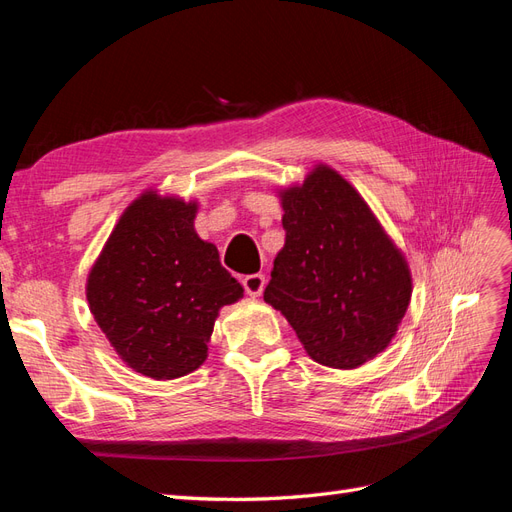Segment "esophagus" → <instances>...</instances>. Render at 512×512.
Wrapping results in <instances>:
<instances>
[{"label":"esophagus","instance_id":"obj_1","mask_svg":"<svg viewBox=\"0 0 512 512\" xmlns=\"http://www.w3.org/2000/svg\"><path fill=\"white\" fill-rule=\"evenodd\" d=\"M265 284H267V280L262 273H252V275L243 277V288L247 294H250V297H260L262 290H265Z\"/></svg>","mask_w":512,"mask_h":512}]
</instances>
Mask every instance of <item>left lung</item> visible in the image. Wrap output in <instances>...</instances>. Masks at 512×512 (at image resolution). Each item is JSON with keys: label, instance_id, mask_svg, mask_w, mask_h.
Instances as JSON below:
<instances>
[{"label": "left lung", "instance_id": "left-lung-1", "mask_svg": "<svg viewBox=\"0 0 512 512\" xmlns=\"http://www.w3.org/2000/svg\"><path fill=\"white\" fill-rule=\"evenodd\" d=\"M286 243L265 301L320 365L354 369L397 333L412 275L363 196L327 164L280 192Z\"/></svg>", "mask_w": 512, "mask_h": 512}]
</instances>
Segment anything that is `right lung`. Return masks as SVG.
I'll use <instances>...</instances> for the list:
<instances>
[{
  "label": "right lung",
  "instance_id": "1",
  "mask_svg": "<svg viewBox=\"0 0 512 512\" xmlns=\"http://www.w3.org/2000/svg\"><path fill=\"white\" fill-rule=\"evenodd\" d=\"M196 200L147 190L123 211L87 277L98 327L138 374L173 380L205 363L215 318L243 297L218 247L196 235Z\"/></svg>",
  "mask_w": 512,
  "mask_h": 512
}]
</instances>
